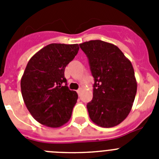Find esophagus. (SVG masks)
Here are the masks:
<instances>
[{"instance_id": "1", "label": "esophagus", "mask_w": 159, "mask_h": 159, "mask_svg": "<svg viewBox=\"0 0 159 159\" xmlns=\"http://www.w3.org/2000/svg\"><path fill=\"white\" fill-rule=\"evenodd\" d=\"M76 92H77V93H78V95H80V92H81V88H79V89L77 90Z\"/></svg>"}]
</instances>
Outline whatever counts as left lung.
Here are the masks:
<instances>
[{
	"label": "left lung",
	"instance_id": "left-lung-1",
	"mask_svg": "<svg viewBox=\"0 0 159 159\" xmlns=\"http://www.w3.org/2000/svg\"><path fill=\"white\" fill-rule=\"evenodd\" d=\"M80 47L88 57L95 80L93 98L87 104L90 119L99 127L117 126L127 117L135 98L133 66L113 43L95 40Z\"/></svg>",
	"mask_w": 159,
	"mask_h": 159
}]
</instances>
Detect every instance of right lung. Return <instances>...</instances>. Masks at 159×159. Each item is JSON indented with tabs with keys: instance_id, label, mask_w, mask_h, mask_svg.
I'll list each match as a JSON object with an SVG mask.
<instances>
[{
	"instance_id": "right-lung-1",
	"label": "right lung",
	"mask_w": 159,
	"mask_h": 159,
	"mask_svg": "<svg viewBox=\"0 0 159 159\" xmlns=\"http://www.w3.org/2000/svg\"><path fill=\"white\" fill-rule=\"evenodd\" d=\"M77 43H50L29 60L20 80L21 94L32 116L48 127L69 121L78 99L64 77L66 66L75 58Z\"/></svg>"
}]
</instances>
